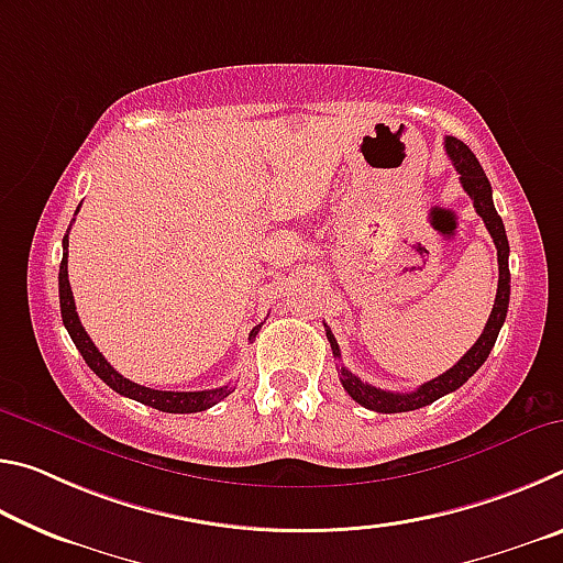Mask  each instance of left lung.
I'll return each mask as SVG.
<instances>
[{"mask_svg":"<svg viewBox=\"0 0 563 563\" xmlns=\"http://www.w3.org/2000/svg\"><path fill=\"white\" fill-rule=\"evenodd\" d=\"M444 148H446V156H450V161L456 168V174H460L462 188L470 194L476 213L482 216V221H484V225H487L494 245H497V261H499L497 298H494L492 316L487 320V325H484V332L479 335V340H476L474 345L466 350V355L456 362L454 367L442 373L440 377L419 385L415 393H387V389H379V387L362 383V379L357 375H352L347 367H340V383H342V387H345V393L355 399L357 405L373 409V412H383V415L409 412V409L427 407V405H432L434 399H440L444 395L454 393V389H460L466 379H470L476 369L484 365V360L489 357L494 342H497V338H499L504 320H507L509 288H511L509 285L511 283V278H509V241H507V231H504L501 218L492 201V184H489L487 174H484V168L479 166V161H476V156L470 151V146L462 144L460 139L446 136ZM328 340H330L332 355L340 357L338 340L330 330H328Z\"/></svg>","mask_w":563,"mask_h":563,"instance_id":"left-lung-1","label":"left lung"}]
</instances>
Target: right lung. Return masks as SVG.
Wrapping results in <instances>:
<instances>
[{
	"instance_id": "obj_1",
	"label": "right lung",
	"mask_w": 563,
	"mask_h": 563,
	"mask_svg": "<svg viewBox=\"0 0 563 563\" xmlns=\"http://www.w3.org/2000/svg\"><path fill=\"white\" fill-rule=\"evenodd\" d=\"M62 245H64V258L59 265V305H62L64 328L69 330L76 350L81 352V357L87 360V365L103 379V383H107L111 389H117V393L123 397H131L141 405H148V407L158 409V412H170V415L203 412V409L218 405L221 399H225L233 393L231 385H223L216 389H201V393H168V389H151L144 385H136L123 375H119L117 369L109 365L107 357L101 355L99 347L93 345L91 338L87 335V330H84V325H81L79 316H76V305H74V295H71V285H69V271H66V263H69L66 261L69 258V231H66ZM258 330H261V325L253 328L247 340H255Z\"/></svg>"
}]
</instances>
